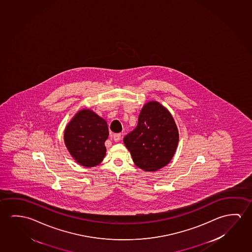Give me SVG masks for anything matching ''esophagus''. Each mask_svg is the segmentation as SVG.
<instances>
[{
    "mask_svg": "<svg viewBox=\"0 0 252 252\" xmlns=\"http://www.w3.org/2000/svg\"><path fill=\"white\" fill-rule=\"evenodd\" d=\"M120 133H114L113 135H112V138H113V140H115V141H120Z\"/></svg>",
    "mask_w": 252,
    "mask_h": 252,
    "instance_id": "1",
    "label": "esophagus"
}]
</instances>
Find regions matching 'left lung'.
<instances>
[{"label":"left lung","instance_id":"obj_1","mask_svg":"<svg viewBox=\"0 0 252 252\" xmlns=\"http://www.w3.org/2000/svg\"><path fill=\"white\" fill-rule=\"evenodd\" d=\"M123 140L137 167L156 171L173 158L178 145V129L170 112L151 101L144 105L135 129Z\"/></svg>","mask_w":252,"mask_h":252}]
</instances>
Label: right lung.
<instances>
[{
  "mask_svg": "<svg viewBox=\"0 0 252 252\" xmlns=\"http://www.w3.org/2000/svg\"><path fill=\"white\" fill-rule=\"evenodd\" d=\"M107 123L90 110L78 112L64 131L66 147L77 162L84 167H95L103 160L108 138Z\"/></svg>",
  "mask_w": 252,
  "mask_h": 252,
  "instance_id": "1",
  "label": "right lung"
}]
</instances>
